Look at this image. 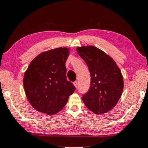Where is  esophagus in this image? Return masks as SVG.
Segmentation results:
<instances>
[{
	"instance_id": "34e87169",
	"label": "esophagus",
	"mask_w": 148,
	"mask_h": 148,
	"mask_svg": "<svg viewBox=\"0 0 148 148\" xmlns=\"http://www.w3.org/2000/svg\"><path fill=\"white\" fill-rule=\"evenodd\" d=\"M73 84L74 85L75 87H77V86H78V82L77 81H75L73 82Z\"/></svg>"
}]
</instances>
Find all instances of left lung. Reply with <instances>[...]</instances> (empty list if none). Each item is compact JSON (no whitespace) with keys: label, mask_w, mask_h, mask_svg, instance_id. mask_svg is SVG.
<instances>
[{"label":"left lung","mask_w":148,"mask_h":148,"mask_svg":"<svg viewBox=\"0 0 148 148\" xmlns=\"http://www.w3.org/2000/svg\"><path fill=\"white\" fill-rule=\"evenodd\" d=\"M76 51L87 64L91 76L90 89L82 100L94 113H106L122 96L123 80L121 70L109 55L95 46H81Z\"/></svg>","instance_id":"obj_1"}]
</instances>
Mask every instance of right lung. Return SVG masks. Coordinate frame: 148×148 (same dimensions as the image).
Wrapping results in <instances>:
<instances>
[{
  "mask_svg": "<svg viewBox=\"0 0 148 148\" xmlns=\"http://www.w3.org/2000/svg\"><path fill=\"white\" fill-rule=\"evenodd\" d=\"M68 48H57L38 54L26 70L23 86L28 102L37 111L48 115L57 114L74 92L67 80L66 61Z\"/></svg>",
  "mask_w": 148,
  "mask_h": 148,
  "instance_id": "add662e5",
  "label": "right lung"
}]
</instances>
